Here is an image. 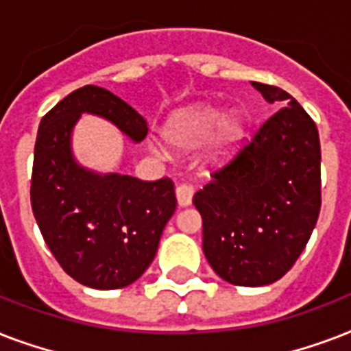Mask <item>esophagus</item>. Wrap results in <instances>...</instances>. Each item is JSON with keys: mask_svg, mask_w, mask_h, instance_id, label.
I'll return each mask as SVG.
<instances>
[{"mask_svg": "<svg viewBox=\"0 0 351 351\" xmlns=\"http://www.w3.org/2000/svg\"><path fill=\"white\" fill-rule=\"evenodd\" d=\"M176 200H178V206H180V208H187L193 200V187L186 186V184L176 186Z\"/></svg>", "mask_w": 351, "mask_h": 351, "instance_id": "1", "label": "esophagus"}]
</instances>
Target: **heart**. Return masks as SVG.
<instances>
[{
    "mask_svg": "<svg viewBox=\"0 0 351 351\" xmlns=\"http://www.w3.org/2000/svg\"><path fill=\"white\" fill-rule=\"evenodd\" d=\"M244 118L230 112L220 114L217 107H195L178 112L165 127V138L180 149H195L209 138V156L213 162L230 160L244 140ZM153 151L164 154V147L153 145Z\"/></svg>",
    "mask_w": 351,
    "mask_h": 351,
    "instance_id": "heart-1",
    "label": "heart"
}]
</instances>
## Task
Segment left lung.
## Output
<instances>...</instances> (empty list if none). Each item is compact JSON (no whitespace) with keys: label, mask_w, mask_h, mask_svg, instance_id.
<instances>
[{"label":"left lung","mask_w":351,"mask_h":351,"mask_svg":"<svg viewBox=\"0 0 351 351\" xmlns=\"http://www.w3.org/2000/svg\"><path fill=\"white\" fill-rule=\"evenodd\" d=\"M280 107L231 162L195 193L204 255L234 286H266L291 269L321 211V142L315 121L286 90L251 82Z\"/></svg>","instance_id":"left-lung-1"}]
</instances>
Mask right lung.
Here are the masks:
<instances>
[{"label": "right lung", "instance_id": "1", "mask_svg": "<svg viewBox=\"0 0 351 351\" xmlns=\"http://www.w3.org/2000/svg\"><path fill=\"white\" fill-rule=\"evenodd\" d=\"M112 121L132 142H142L147 121L111 90L85 85L41 118L34 145L30 204L45 244L84 286H129L153 262L160 237L176 209L173 180L98 175L74 160L71 134L80 117Z\"/></svg>", "mask_w": 351, "mask_h": 351}]
</instances>
